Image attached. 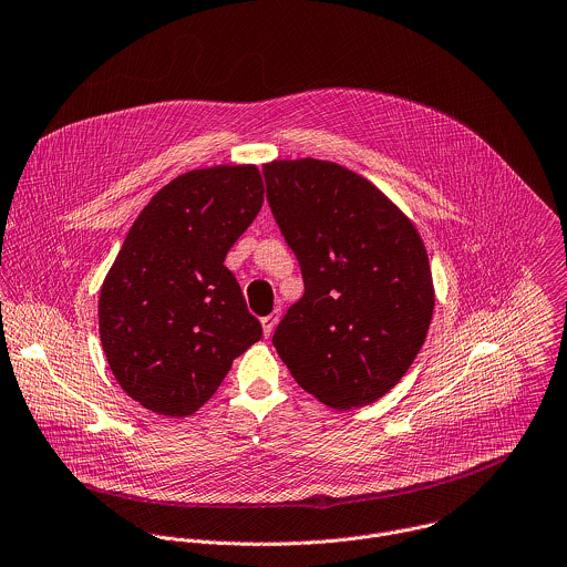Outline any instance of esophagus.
<instances>
[{"label": "esophagus", "mask_w": 567, "mask_h": 567, "mask_svg": "<svg viewBox=\"0 0 567 567\" xmlns=\"http://www.w3.org/2000/svg\"><path fill=\"white\" fill-rule=\"evenodd\" d=\"M278 320H280V313H278V311H274L271 316L262 318V331H265V338H269V336L274 333V329H276Z\"/></svg>", "instance_id": "34e87169"}]
</instances>
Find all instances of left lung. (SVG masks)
Wrapping results in <instances>:
<instances>
[{
  "label": "left lung",
  "instance_id": "left-lung-1",
  "mask_svg": "<svg viewBox=\"0 0 567 567\" xmlns=\"http://www.w3.org/2000/svg\"><path fill=\"white\" fill-rule=\"evenodd\" d=\"M262 174L305 278L274 347L318 402L340 411L373 404L429 336L435 287L424 240L382 189L344 165L282 158Z\"/></svg>",
  "mask_w": 567,
  "mask_h": 567
}]
</instances>
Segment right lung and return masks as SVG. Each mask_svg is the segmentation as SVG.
I'll use <instances>...</instances> for the list:
<instances>
[{
  "label": "right lung",
  "mask_w": 567,
  "mask_h": 567,
  "mask_svg": "<svg viewBox=\"0 0 567 567\" xmlns=\"http://www.w3.org/2000/svg\"><path fill=\"white\" fill-rule=\"evenodd\" d=\"M251 163L189 169L132 223L99 293V336L118 386L167 417L196 413L262 338L225 256L262 207Z\"/></svg>",
  "instance_id": "obj_1"
}]
</instances>
